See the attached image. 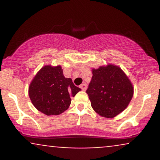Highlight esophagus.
<instances>
[{"instance_id":"1","label":"esophagus","mask_w":160,"mask_h":160,"mask_svg":"<svg viewBox=\"0 0 160 160\" xmlns=\"http://www.w3.org/2000/svg\"><path fill=\"white\" fill-rule=\"evenodd\" d=\"M80 89H81L82 91H86V89H87V85H86V83H82V84H81V85L80 86Z\"/></svg>"}]
</instances>
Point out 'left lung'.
Here are the masks:
<instances>
[{
	"label": "left lung",
	"mask_w": 160,
	"mask_h": 160,
	"mask_svg": "<svg viewBox=\"0 0 160 160\" xmlns=\"http://www.w3.org/2000/svg\"><path fill=\"white\" fill-rule=\"evenodd\" d=\"M92 71V78L86 90L92 108L102 117L113 118L131 102L132 84L120 67L111 64Z\"/></svg>",
	"instance_id": "8db88e82"
}]
</instances>
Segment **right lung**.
<instances>
[{
    "label": "right lung",
    "instance_id": "obj_1",
    "mask_svg": "<svg viewBox=\"0 0 160 160\" xmlns=\"http://www.w3.org/2000/svg\"><path fill=\"white\" fill-rule=\"evenodd\" d=\"M81 89L65 78L60 65L43 66L37 73L28 88L32 104L47 116L61 114L69 108L71 97Z\"/></svg>",
    "mask_w": 160,
    "mask_h": 160
}]
</instances>
